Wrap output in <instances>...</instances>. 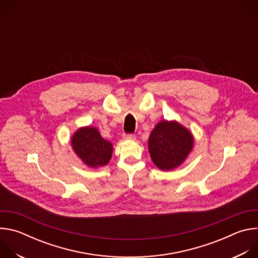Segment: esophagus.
I'll return each instance as SVG.
<instances>
[{
  "label": "esophagus",
  "instance_id": "34e87169",
  "mask_svg": "<svg viewBox=\"0 0 258 258\" xmlns=\"http://www.w3.org/2000/svg\"><path fill=\"white\" fill-rule=\"evenodd\" d=\"M123 138H124V140H127V141L136 140V136L133 134H125V135H123Z\"/></svg>",
  "mask_w": 258,
  "mask_h": 258
}]
</instances>
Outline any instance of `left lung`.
Wrapping results in <instances>:
<instances>
[{
	"label": "left lung",
	"instance_id": "left-lung-1",
	"mask_svg": "<svg viewBox=\"0 0 258 258\" xmlns=\"http://www.w3.org/2000/svg\"><path fill=\"white\" fill-rule=\"evenodd\" d=\"M192 134L176 121H160L152 131L148 148L154 164L169 170L179 166L192 151Z\"/></svg>",
	"mask_w": 258,
	"mask_h": 258
}]
</instances>
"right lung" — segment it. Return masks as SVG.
I'll use <instances>...</instances> for the list:
<instances>
[{"instance_id":"add662e5","label":"right lung","mask_w":258,"mask_h":258,"mask_svg":"<svg viewBox=\"0 0 258 258\" xmlns=\"http://www.w3.org/2000/svg\"><path fill=\"white\" fill-rule=\"evenodd\" d=\"M73 151L90 167L106 165L112 156V144L104 140L99 131L92 126L78 130L72 136Z\"/></svg>"}]
</instances>
